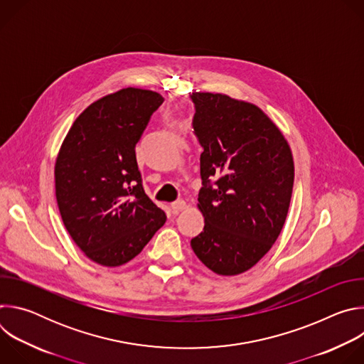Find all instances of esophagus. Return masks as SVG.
<instances>
[{
    "label": "esophagus",
    "mask_w": 364,
    "mask_h": 364,
    "mask_svg": "<svg viewBox=\"0 0 364 364\" xmlns=\"http://www.w3.org/2000/svg\"><path fill=\"white\" fill-rule=\"evenodd\" d=\"M186 201L184 200H177V201H174L173 204H171V210H173V213L174 215H177V213H180L181 210H184L186 209Z\"/></svg>",
    "instance_id": "esophagus-1"
}]
</instances>
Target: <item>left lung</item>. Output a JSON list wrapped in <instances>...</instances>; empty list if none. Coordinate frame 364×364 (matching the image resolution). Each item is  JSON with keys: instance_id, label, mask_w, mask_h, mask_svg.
<instances>
[{"instance_id": "8db88e82", "label": "left lung", "mask_w": 364, "mask_h": 364, "mask_svg": "<svg viewBox=\"0 0 364 364\" xmlns=\"http://www.w3.org/2000/svg\"><path fill=\"white\" fill-rule=\"evenodd\" d=\"M194 134L203 152L198 210L203 232L191 239L200 261L218 275L246 272L278 239L291 203V148L253 103L193 92Z\"/></svg>"}]
</instances>
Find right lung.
Segmentation results:
<instances>
[{"instance_id": "right-lung-1", "label": "right lung", "mask_w": 364, "mask_h": 364, "mask_svg": "<svg viewBox=\"0 0 364 364\" xmlns=\"http://www.w3.org/2000/svg\"><path fill=\"white\" fill-rule=\"evenodd\" d=\"M164 97L125 87L76 118L55 166L56 200L69 235L90 261L119 267L134 259L166 223L145 194L135 145Z\"/></svg>"}]
</instances>
